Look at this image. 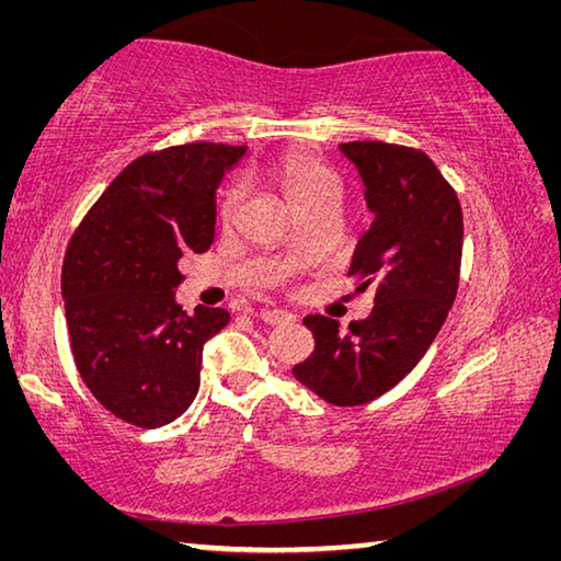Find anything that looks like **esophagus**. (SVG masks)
<instances>
[{
  "label": "esophagus",
  "instance_id": "esophagus-1",
  "mask_svg": "<svg viewBox=\"0 0 561 561\" xmlns=\"http://www.w3.org/2000/svg\"><path fill=\"white\" fill-rule=\"evenodd\" d=\"M260 317H262L264 324H272V327H274V324H291V321L297 319V317L291 314V311H284V309H277V307L262 309Z\"/></svg>",
  "mask_w": 561,
  "mask_h": 561
}]
</instances>
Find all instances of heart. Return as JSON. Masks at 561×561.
Segmentation results:
<instances>
[{"label":"heart","mask_w":561,"mask_h":561,"mask_svg":"<svg viewBox=\"0 0 561 561\" xmlns=\"http://www.w3.org/2000/svg\"><path fill=\"white\" fill-rule=\"evenodd\" d=\"M274 180L282 190L284 201L299 217L309 215L321 207H336L339 205V178L331 168H327L319 160L309 156H289L274 168ZM242 190L230 187L222 197L220 215L222 220H230L234 215L237 205H240Z\"/></svg>","instance_id":"1"}]
</instances>
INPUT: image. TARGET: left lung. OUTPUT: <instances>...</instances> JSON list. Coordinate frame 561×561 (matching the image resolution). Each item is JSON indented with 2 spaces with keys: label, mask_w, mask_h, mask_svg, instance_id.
<instances>
[{
  "label": "left lung",
  "mask_w": 561,
  "mask_h": 561,
  "mask_svg": "<svg viewBox=\"0 0 561 561\" xmlns=\"http://www.w3.org/2000/svg\"><path fill=\"white\" fill-rule=\"evenodd\" d=\"M364 183L374 222L360 237L348 274L356 291L374 284V309L341 334L336 319H304L314 354L294 378L331 405H364L413 371L438 336L458 294L462 210L458 195L421 150L354 140L341 144Z\"/></svg>",
  "instance_id": "8db88e82"
}]
</instances>
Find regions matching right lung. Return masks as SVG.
Wrapping results in <instances>:
<instances>
[{
  "instance_id": "right-lung-1",
  "label": "right lung",
  "mask_w": 561,
  "mask_h": 561,
  "mask_svg": "<svg viewBox=\"0 0 561 561\" xmlns=\"http://www.w3.org/2000/svg\"><path fill=\"white\" fill-rule=\"evenodd\" d=\"M244 146L187 144L133 160L71 237L61 297L76 368L121 421L160 428L201 391L203 346L230 311L175 299L180 260L213 244L217 187Z\"/></svg>"
}]
</instances>
